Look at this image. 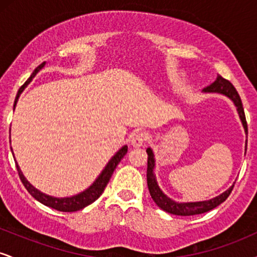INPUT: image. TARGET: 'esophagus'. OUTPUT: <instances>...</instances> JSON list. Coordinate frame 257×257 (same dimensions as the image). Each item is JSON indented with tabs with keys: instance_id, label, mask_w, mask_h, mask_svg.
Returning a JSON list of instances; mask_svg holds the SVG:
<instances>
[{
	"instance_id": "esophagus-1",
	"label": "esophagus",
	"mask_w": 257,
	"mask_h": 257,
	"mask_svg": "<svg viewBox=\"0 0 257 257\" xmlns=\"http://www.w3.org/2000/svg\"><path fill=\"white\" fill-rule=\"evenodd\" d=\"M146 140H147V134L145 132H137L135 134H133L131 143L133 146L139 147V146H143Z\"/></svg>"
}]
</instances>
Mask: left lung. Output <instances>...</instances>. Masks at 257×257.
Instances as JSON below:
<instances>
[{"mask_svg": "<svg viewBox=\"0 0 257 257\" xmlns=\"http://www.w3.org/2000/svg\"><path fill=\"white\" fill-rule=\"evenodd\" d=\"M203 91L205 93H220L223 95L228 96L229 99L234 102L235 107H237L238 113L243 123L244 129L247 134V124H246V118L245 113H244L243 104H241V100L238 91L235 90V88L233 87V84L229 81H227L222 77V76H217L216 81L214 83H211L208 87H205ZM147 155V186H149L150 194H151L153 202L157 204L162 210L167 211V213L173 214V215H180V216H191V215H198L206 213V211L211 210V209L216 208L217 205H220L221 203H223L227 199V197L229 196L233 190V186L228 188L226 192H223L220 196L215 197V198L210 200H204V202H194V203H176L172 200L161 191V188L158 187L157 181H156L155 174H153V168H155V158H153L152 150L147 149L146 150Z\"/></svg>", "mask_w": 257, "mask_h": 257, "instance_id": "left-lung-1", "label": "left lung"}]
</instances>
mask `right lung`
<instances>
[{
  "label": "right lung",
  "instance_id": "obj_1",
  "mask_svg": "<svg viewBox=\"0 0 257 257\" xmlns=\"http://www.w3.org/2000/svg\"><path fill=\"white\" fill-rule=\"evenodd\" d=\"M43 65H44V63L41 64L40 66H37L36 70H35V71L32 72V75L29 77L28 81H26L25 83L20 87V89L18 90V94L16 96V101H14V107H16L18 98H19V95L22 94V91L24 90V88L26 87V85L30 83L31 79L35 77V75H36V73L40 71L41 69H42ZM126 151H128V146H123L122 149H120L119 151L111 158V161L108 162L107 166L105 167L104 170H102V173L100 174L99 178L94 181V184L91 185L88 190L83 191V192L77 194V196L67 197V198H55V197L47 196V194L40 192V191L36 190V188H35L34 186H32L30 182H29L28 180L24 178V175H23L22 170H20L18 163L16 164V166H17L18 174H19V178H20V180H22L23 185L25 186V188L28 190V192L30 193L35 199H37L38 202H41L44 205L49 206V208L55 209V210L65 211V213H72V211L81 210V209L85 208L87 205L91 204V203L95 202V200L98 199L100 196H101V193L104 192L106 185H107L108 181H110L112 174H113L114 169H116L117 164L119 163L120 159L124 157Z\"/></svg>",
  "mask_w": 257,
  "mask_h": 257
}]
</instances>
